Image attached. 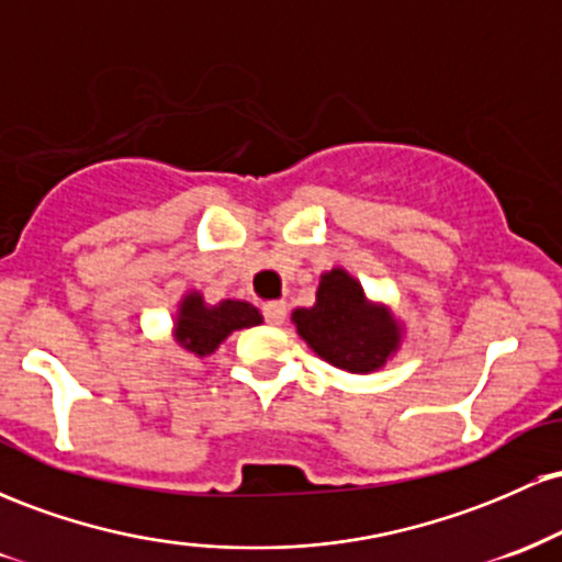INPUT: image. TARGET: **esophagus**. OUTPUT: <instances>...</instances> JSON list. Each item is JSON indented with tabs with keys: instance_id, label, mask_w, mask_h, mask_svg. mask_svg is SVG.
Returning a JSON list of instances; mask_svg holds the SVG:
<instances>
[{
	"instance_id": "esophagus-1",
	"label": "esophagus",
	"mask_w": 562,
	"mask_h": 562,
	"mask_svg": "<svg viewBox=\"0 0 562 562\" xmlns=\"http://www.w3.org/2000/svg\"><path fill=\"white\" fill-rule=\"evenodd\" d=\"M285 317H288V303L285 301L263 303V319H267L269 325H282Z\"/></svg>"
}]
</instances>
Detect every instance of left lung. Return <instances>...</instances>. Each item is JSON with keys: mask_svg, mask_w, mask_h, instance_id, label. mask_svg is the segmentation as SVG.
I'll return each instance as SVG.
<instances>
[{"mask_svg": "<svg viewBox=\"0 0 562 562\" xmlns=\"http://www.w3.org/2000/svg\"><path fill=\"white\" fill-rule=\"evenodd\" d=\"M293 325L317 357L353 375L380 370L402 344V327L393 314L367 301L362 285L346 269L322 274L317 303L295 308Z\"/></svg>", "mask_w": 562, "mask_h": 562, "instance_id": "obj_1", "label": "left lung"}]
</instances>
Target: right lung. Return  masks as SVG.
I'll return each instance as SVG.
<instances>
[{
	"instance_id": "1",
	"label": "right lung",
	"mask_w": 562,
	"mask_h": 562,
	"mask_svg": "<svg viewBox=\"0 0 562 562\" xmlns=\"http://www.w3.org/2000/svg\"><path fill=\"white\" fill-rule=\"evenodd\" d=\"M263 317L248 301H218L214 306L203 301L198 290L187 293L179 303L177 325H173V338L184 351L195 357H209L214 353L222 340H227L235 330L243 327L261 325Z\"/></svg>"
}]
</instances>
